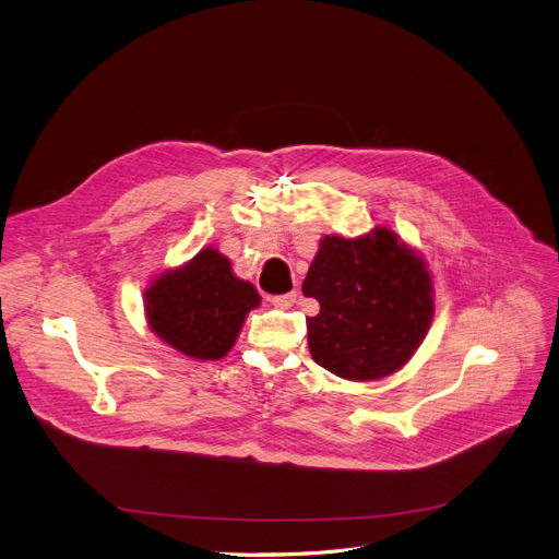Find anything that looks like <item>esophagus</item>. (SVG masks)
Returning a JSON list of instances; mask_svg holds the SVG:
<instances>
[{"label":"esophagus","instance_id":"obj_1","mask_svg":"<svg viewBox=\"0 0 559 559\" xmlns=\"http://www.w3.org/2000/svg\"><path fill=\"white\" fill-rule=\"evenodd\" d=\"M295 298H298V293L290 290V293H284V295H273L271 302L277 309H290L295 305Z\"/></svg>","mask_w":559,"mask_h":559}]
</instances>
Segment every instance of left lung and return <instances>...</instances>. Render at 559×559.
<instances>
[{
  "label": "left lung",
  "mask_w": 559,
  "mask_h": 559,
  "mask_svg": "<svg viewBox=\"0 0 559 559\" xmlns=\"http://www.w3.org/2000/svg\"><path fill=\"white\" fill-rule=\"evenodd\" d=\"M302 293L320 302L307 318L311 358L349 381L404 368L433 320L426 261L388 227L356 239L322 237Z\"/></svg>",
  "instance_id": "8db88e82"
}]
</instances>
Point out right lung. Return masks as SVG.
<instances>
[{
    "mask_svg": "<svg viewBox=\"0 0 559 559\" xmlns=\"http://www.w3.org/2000/svg\"><path fill=\"white\" fill-rule=\"evenodd\" d=\"M144 302L157 338L189 358L218 360L235 347L246 316L261 298L250 282L233 273L229 259L210 246L185 266L155 277Z\"/></svg>",
    "mask_w": 559,
    "mask_h": 559,
    "instance_id": "add662e5",
    "label": "right lung"
}]
</instances>
